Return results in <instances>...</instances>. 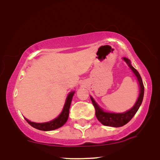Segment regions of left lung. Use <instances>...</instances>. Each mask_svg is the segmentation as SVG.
Masks as SVG:
<instances>
[{"instance_id": "8db88e82", "label": "left lung", "mask_w": 160, "mask_h": 160, "mask_svg": "<svg viewBox=\"0 0 160 160\" xmlns=\"http://www.w3.org/2000/svg\"><path fill=\"white\" fill-rule=\"evenodd\" d=\"M123 59L127 63L128 67L132 69L135 75L137 77V79L138 80L139 85H140V94H139L137 102L135 103V105L132 107V109H130L128 111L124 112V113H109V112H103L101 108L98 107L97 103L95 102V101L92 97H91V102L93 103L96 111V116L98 120L106 126H111V127H121V126L125 125V124L129 122L131 119L133 118V116L138 111L139 107L142 103L143 93H144V86H143V81L141 79V77L138 72L130 64V61L128 58L124 57Z\"/></svg>"}]
</instances>
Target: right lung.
<instances>
[{
	"instance_id": "obj_1",
	"label": "right lung",
	"mask_w": 160,
	"mask_h": 160,
	"mask_svg": "<svg viewBox=\"0 0 160 160\" xmlns=\"http://www.w3.org/2000/svg\"><path fill=\"white\" fill-rule=\"evenodd\" d=\"M75 93V92H71L67 96L66 103H65L64 109H63L62 113L59 114V116L57 118L54 119L52 121L48 122H44V123H36L31 122V121L28 120V119L24 118L26 120L29 124L31 126H32L33 128H36L38 130H44V131H48V130H53L57 128L62 127L66 123L67 119L69 117V107H70L71 102L72 99L73 95Z\"/></svg>"
}]
</instances>
